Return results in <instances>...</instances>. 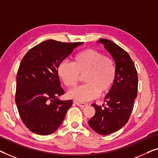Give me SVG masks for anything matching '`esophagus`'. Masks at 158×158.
Masks as SVG:
<instances>
[{
  "label": "esophagus",
  "instance_id": "obj_1",
  "mask_svg": "<svg viewBox=\"0 0 158 158\" xmlns=\"http://www.w3.org/2000/svg\"><path fill=\"white\" fill-rule=\"evenodd\" d=\"M74 103H76L77 105H78L79 106H80V107H81V108H84V107H85V106H86L87 105V103H80V102H74Z\"/></svg>",
  "mask_w": 158,
  "mask_h": 158
}]
</instances>
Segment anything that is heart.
<instances>
[{"label":"heart","mask_w":158,"mask_h":158,"mask_svg":"<svg viewBox=\"0 0 158 158\" xmlns=\"http://www.w3.org/2000/svg\"><path fill=\"white\" fill-rule=\"evenodd\" d=\"M57 74L66 86L74 88L81 76L85 84L68 92V97L86 102L109 93L116 81L114 60L101 52L87 48L77 52L73 63L64 60L57 67Z\"/></svg>","instance_id":"1"}]
</instances>
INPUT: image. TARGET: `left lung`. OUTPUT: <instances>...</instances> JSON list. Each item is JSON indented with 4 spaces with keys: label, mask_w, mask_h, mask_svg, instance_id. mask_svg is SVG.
I'll use <instances>...</instances> for the list:
<instances>
[{
    "label": "left lung",
    "mask_w": 158,
    "mask_h": 158,
    "mask_svg": "<svg viewBox=\"0 0 158 158\" xmlns=\"http://www.w3.org/2000/svg\"><path fill=\"white\" fill-rule=\"evenodd\" d=\"M116 62V81L105 97L103 107L92 104L96 114L89 121V126L100 135L118 131L128 122L138 94L137 70L130 55L123 48L107 39H101Z\"/></svg>",
    "instance_id": "obj_1"
}]
</instances>
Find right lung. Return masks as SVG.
I'll use <instances>...</instances> for the list:
<instances>
[{
	"label": "right lung",
	"instance_id": "obj_1",
	"mask_svg": "<svg viewBox=\"0 0 158 158\" xmlns=\"http://www.w3.org/2000/svg\"><path fill=\"white\" fill-rule=\"evenodd\" d=\"M82 43L48 40L30 49L21 61L16 77L15 103L23 123L33 133L49 135L64 121L73 102L58 99L64 91L57 67Z\"/></svg>",
	"mask_w": 158,
	"mask_h": 158
}]
</instances>
